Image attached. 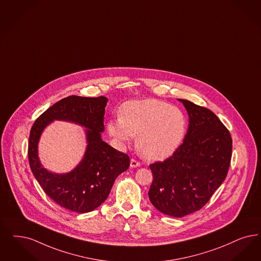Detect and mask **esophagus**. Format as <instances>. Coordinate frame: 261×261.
<instances>
[{
	"instance_id": "34e87169",
	"label": "esophagus",
	"mask_w": 261,
	"mask_h": 261,
	"mask_svg": "<svg viewBox=\"0 0 261 261\" xmlns=\"http://www.w3.org/2000/svg\"><path fill=\"white\" fill-rule=\"evenodd\" d=\"M140 166H141V163H140L139 161H137L134 158H132V159L130 160V167L137 168L140 167Z\"/></svg>"
}]
</instances>
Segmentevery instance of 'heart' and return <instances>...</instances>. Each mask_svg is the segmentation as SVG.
I'll use <instances>...</instances> for the list:
<instances>
[{
	"label": "heart",
	"instance_id": "heart-1",
	"mask_svg": "<svg viewBox=\"0 0 261 261\" xmlns=\"http://www.w3.org/2000/svg\"><path fill=\"white\" fill-rule=\"evenodd\" d=\"M107 131L116 146L134 141L146 158L164 160L173 155L188 132V118L177 107L157 99L129 101L110 119Z\"/></svg>",
	"mask_w": 261,
	"mask_h": 261
}]
</instances>
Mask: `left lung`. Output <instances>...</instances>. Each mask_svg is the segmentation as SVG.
<instances>
[{"label": "left lung", "instance_id": "1", "mask_svg": "<svg viewBox=\"0 0 261 261\" xmlns=\"http://www.w3.org/2000/svg\"><path fill=\"white\" fill-rule=\"evenodd\" d=\"M177 101L188 112V132L172 156L149 165L153 180L148 197L159 212L182 218L202 208L225 179L232 139L212 111L188 100Z\"/></svg>", "mask_w": 261, "mask_h": 261}]
</instances>
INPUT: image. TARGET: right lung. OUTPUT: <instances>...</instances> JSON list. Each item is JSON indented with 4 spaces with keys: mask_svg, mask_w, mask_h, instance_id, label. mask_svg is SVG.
<instances>
[{
    "mask_svg": "<svg viewBox=\"0 0 261 261\" xmlns=\"http://www.w3.org/2000/svg\"><path fill=\"white\" fill-rule=\"evenodd\" d=\"M108 98L69 96L47 109L33 124L28 157L32 173L44 192L63 208L88 213L108 198L115 178L130 165L129 156L102 140ZM54 120L72 122L86 129L87 148L81 162L68 173L57 174L43 168L38 158L43 130Z\"/></svg>",
    "mask_w": 261,
    "mask_h": 261,
    "instance_id": "obj_1",
    "label": "right lung"
}]
</instances>
